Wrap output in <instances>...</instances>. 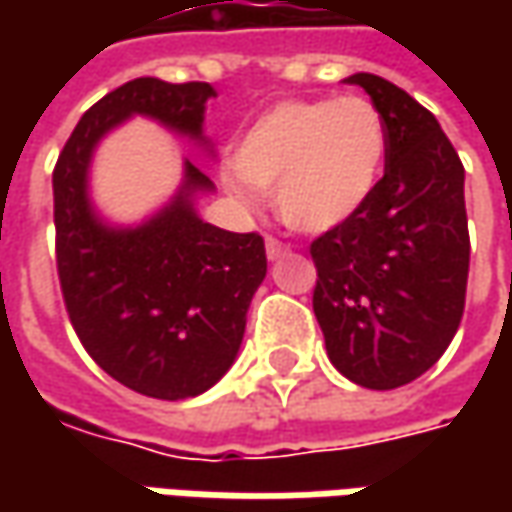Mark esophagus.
<instances>
[{"mask_svg":"<svg viewBox=\"0 0 512 512\" xmlns=\"http://www.w3.org/2000/svg\"><path fill=\"white\" fill-rule=\"evenodd\" d=\"M265 250H267V259H270V262H276V259H282V256H287V253H290V247H287L282 239H276V236H267Z\"/></svg>","mask_w":512,"mask_h":512,"instance_id":"esophagus-1","label":"esophagus"}]
</instances>
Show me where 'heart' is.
<instances>
[{
    "label": "heart",
    "mask_w": 512,
    "mask_h": 512,
    "mask_svg": "<svg viewBox=\"0 0 512 512\" xmlns=\"http://www.w3.org/2000/svg\"><path fill=\"white\" fill-rule=\"evenodd\" d=\"M390 133L367 96L287 99L245 130L227 185L270 190L279 219L302 233L350 222L382 182Z\"/></svg>",
    "instance_id": "obj_1"
}]
</instances>
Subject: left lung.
I'll list each match as a JSON object with an SVG mask.
<instances>
[{
	"label": "left lung",
	"instance_id": "left-lung-1",
	"mask_svg": "<svg viewBox=\"0 0 512 512\" xmlns=\"http://www.w3.org/2000/svg\"><path fill=\"white\" fill-rule=\"evenodd\" d=\"M382 110L390 150L373 199L313 239V313L350 382L393 390L442 359L464 313L470 233L464 168L442 125L382 76L353 73Z\"/></svg>",
	"mask_w": 512,
	"mask_h": 512
}]
</instances>
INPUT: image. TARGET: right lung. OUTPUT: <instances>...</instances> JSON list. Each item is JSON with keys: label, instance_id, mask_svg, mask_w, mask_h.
<instances>
[{"label": "right lung", "instance_id": "right-lung-1", "mask_svg": "<svg viewBox=\"0 0 512 512\" xmlns=\"http://www.w3.org/2000/svg\"><path fill=\"white\" fill-rule=\"evenodd\" d=\"M210 96L207 82L133 79L85 110L53 168L56 270L70 325L108 376L165 402L205 393L233 364L267 273L265 239L196 216L190 196L213 182L190 162L182 190L150 222L102 225L88 165L96 142L133 113L199 139Z\"/></svg>", "mask_w": 512, "mask_h": 512}]
</instances>
